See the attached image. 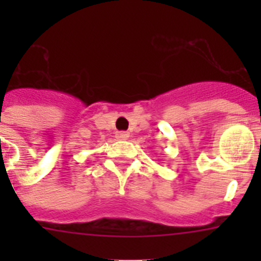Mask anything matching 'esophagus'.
<instances>
[{
    "instance_id": "esophagus-1",
    "label": "esophagus",
    "mask_w": 261,
    "mask_h": 261,
    "mask_svg": "<svg viewBox=\"0 0 261 261\" xmlns=\"http://www.w3.org/2000/svg\"><path fill=\"white\" fill-rule=\"evenodd\" d=\"M117 140H128L129 133L128 132H116Z\"/></svg>"
}]
</instances>
